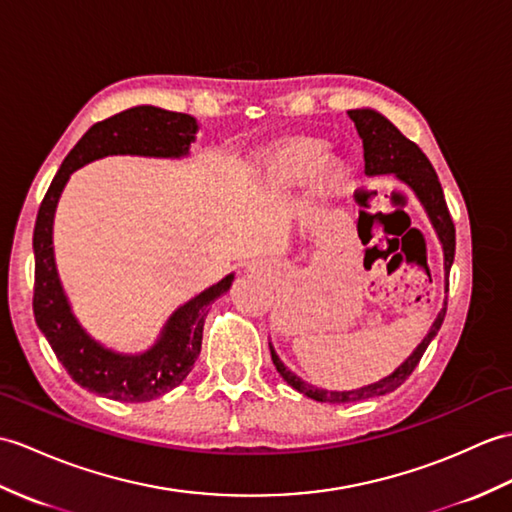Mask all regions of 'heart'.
<instances>
[{
    "label": "heart",
    "instance_id": "obj_1",
    "mask_svg": "<svg viewBox=\"0 0 512 512\" xmlns=\"http://www.w3.org/2000/svg\"><path fill=\"white\" fill-rule=\"evenodd\" d=\"M327 154L329 144L325 139H285L259 154L257 172L261 181L275 189H296L314 178V187L320 194H331L342 185L349 168L340 159H327Z\"/></svg>",
    "mask_w": 512,
    "mask_h": 512
}]
</instances>
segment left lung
Here are the masks:
<instances>
[{
  "mask_svg": "<svg viewBox=\"0 0 512 512\" xmlns=\"http://www.w3.org/2000/svg\"><path fill=\"white\" fill-rule=\"evenodd\" d=\"M349 117L355 122V128H358V133L362 137L366 176L392 174L395 178H399L401 183H406L414 192V196L419 198V202L427 213V218H430L432 227L438 235V242H441V246H443L445 285H449V270H451V264H454V253H456V229H454V222H451V216H449L441 181H438L430 159L425 157L423 150L417 144H412L408 137H403L399 133V128L382 113H377L373 109H353V111H349ZM445 312H447V301L443 303L441 312H438V316L434 318V323H432L430 331H427V336L421 340L419 347L408 355L406 362L399 364L395 371L386 375L384 379H379V382L362 386V388L325 390V388H316L312 384H307L281 362L275 347H272V342H270L272 364L277 366L279 375L294 390H299L305 397H310L320 403H351V401H362V399H371V397H379V395H388V392L397 390L403 382H406L410 373L417 368L419 360L423 358V353L427 349V344L436 338L438 329H441L443 320H445Z\"/></svg>",
  "mask_w": 512,
  "mask_h": 512,
  "instance_id": "obj_1",
  "label": "left lung"
}]
</instances>
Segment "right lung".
I'll use <instances>...</instances> for the list:
<instances>
[{
    "label": "right lung",
    "mask_w": 512,
    "mask_h": 512,
    "mask_svg": "<svg viewBox=\"0 0 512 512\" xmlns=\"http://www.w3.org/2000/svg\"><path fill=\"white\" fill-rule=\"evenodd\" d=\"M196 133V117L148 104L133 106L93 124L65 157L39 207L32 237L34 320L71 379L100 397L141 403L157 399L181 384L200 353L209 303L229 292L235 275L231 272L174 310L150 349L141 353L113 351L91 338L78 323L58 277L52 240L58 198L69 176L82 165L111 154L183 159L189 157Z\"/></svg>",
    "instance_id": "1"
}]
</instances>
